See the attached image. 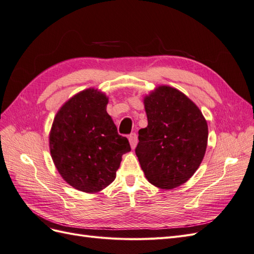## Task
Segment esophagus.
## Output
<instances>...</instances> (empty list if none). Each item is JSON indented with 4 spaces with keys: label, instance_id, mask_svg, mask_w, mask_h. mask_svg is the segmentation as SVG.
<instances>
[{
    "label": "esophagus",
    "instance_id": "1",
    "mask_svg": "<svg viewBox=\"0 0 254 254\" xmlns=\"http://www.w3.org/2000/svg\"><path fill=\"white\" fill-rule=\"evenodd\" d=\"M128 140H129L130 146H131V148L134 149L136 144H137V135L135 133H131L128 136Z\"/></svg>",
    "mask_w": 254,
    "mask_h": 254
}]
</instances>
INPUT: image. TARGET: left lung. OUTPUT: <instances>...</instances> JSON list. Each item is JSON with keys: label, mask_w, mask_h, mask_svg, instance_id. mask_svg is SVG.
Listing matches in <instances>:
<instances>
[{"label": "left lung", "mask_w": 254, "mask_h": 254, "mask_svg": "<svg viewBox=\"0 0 254 254\" xmlns=\"http://www.w3.org/2000/svg\"><path fill=\"white\" fill-rule=\"evenodd\" d=\"M143 102L148 125L139 130L135 155L152 186L178 188L202 162L209 134L206 121L194 102L170 86L157 87Z\"/></svg>", "instance_id": "left-lung-1"}]
</instances>
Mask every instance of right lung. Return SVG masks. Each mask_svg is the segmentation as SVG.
<instances>
[{
  "mask_svg": "<svg viewBox=\"0 0 254 254\" xmlns=\"http://www.w3.org/2000/svg\"><path fill=\"white\" fill-rule=\"evenodd\" d=\"M108 96L89 88L66 101L54 119L50 151L58 173L74 189L98 193L117 177L122 156L131 150L107 113Z\"/></svg>",
  "mask_w": 254,
  "mask_h": 254,
  "instance_id": "right-lung-1",
  "label": "right lung"
}]
</instances>
